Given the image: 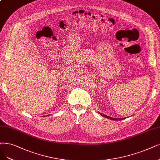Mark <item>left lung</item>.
Listing matches in <instances>:
<instances>
[{
    "mask_svg": "<svg viewBox=\"0 0 160 160\" xmlns=\"http://www.w3.org/2000/svg\"><path fill=\"white\" fill-rule=\"evenodd\" d=\"M99 114L101 115L102 116H103V117H106V118H108V119H111V120H114V121H120V120H122V119H125V118H122V119H115V118L110 117H109V116H107V115H105L102 114V113H99Z\"/></svg>",
    "mask_w": 160,
    "mask_h": 160,
    "instance_id": "8db88e82",
    "label": "left lung"
}]
</instances>
